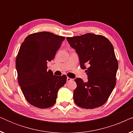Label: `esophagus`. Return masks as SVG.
<instances>
[{
	"mask_svg": "<svg viewBox=\"0 0 133 133\" xmlns=\"http://www.w3.org/2000/svg\"><path fill=\"white\" fill-rule=\"evenodd\" d=\"M72 80V79H71V78H70V77H67L66 81H67V82H69L71 81Z\"/></svg>",
	"mask_w": 133,
	"mask_h": 133,
	"instance_id": "34e87169",
	"label": "esophagus"
}]
</instances>
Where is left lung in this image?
Segmentation results:
<instances>
[{"label":"left lung","instance_id":"left-lung-1","mask_svg":"<svg viewBox=\"0 0 133 133\" xmlns=\"http://www.w3.org/2000/svg\"><path fill=\"white\" fill-rule=\"evenodd\" d=\"M66 39L78 54L81 68L87 69L85 72L88 78L87 82L81 78L75 79L77 87L73 92L74 102L86 109L102 106L116 83L118 62L112 43L105 36L92 33Z\"/></svg>","mask_w":133,"mask_h":133}]
</instances>
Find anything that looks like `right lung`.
Masks as SVG:
<instances>
[{
  "mask_svg": "<svg viewBox=\"0 0 133 133\" xmlns=\"http://www.w3.org/2000/svg\"><path fill=\"white\" fill-rule=\"evenodd\" d=\"M65 37L50 32L30 34L22 43L16 60L19 86L26 101L39 108L52 107L66 76L53 75L47 63L55 57Z\"/></svg>",
  "mask_w": 133,
  "mask_h": 133,
  "instance_id": "1",
  "label": "right lung"
}]
</instances>
